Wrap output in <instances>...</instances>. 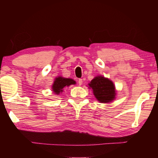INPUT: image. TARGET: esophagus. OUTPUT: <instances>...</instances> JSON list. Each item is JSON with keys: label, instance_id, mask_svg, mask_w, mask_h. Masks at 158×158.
Segmentation results:
<instances>
[{"label": "esophagus", "instance_id": "obj_1", "mask_svg": "<svg viewBox=\"0 0 158 158\" xmlns=\"http://www.w3.org/2000/svg\"><path fill=\"white\" fill-rule=\"evenodd\" d=\"M82 83H83L82 79H79L78 80V84H79V85H82Z\"/></svg>", "mask_w": 158, "mask_h": 158}]
</instances>
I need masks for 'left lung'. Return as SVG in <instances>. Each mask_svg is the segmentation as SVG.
I'll list each match as a JSON object with an SVG mask.
<instances>
[{"label":"left lung","mask_w":158,"mask_h":158,"mask_svg":"<svg viewBox=\"0 0 158 158\" xmlns=\"http://www.w3.org/2000/svg\"><path fill=\"white\" fill-rule=\"evenodd\" d=\"M95 98L101 103L111 102L116 98V90L114 83L102 76L95 77L89 84Z\"/></svg>","instance_id":"obj_1"}]
</instances>
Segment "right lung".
<instances>
[{"label": "right lung", "instance_id": "add662e5", "mask_svg": "<svg viewBox=\"0 0 158 158\" xmlns=\"http://www.w3.org/2000/svg\"><path fill=\"white\" fill-rule=\"evenodd\" d=\"M76 84L74 80L69 78H64L63 77H58L55 79L52 85V90L55 94L58 95L63 91V89L66 86Z\"/></svg>", "mask_w": 158, "mask_h": 158}]
</instances>
